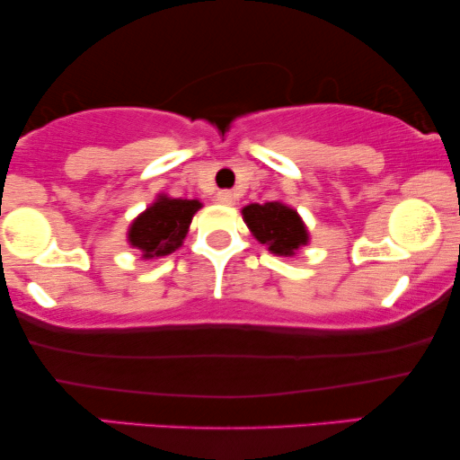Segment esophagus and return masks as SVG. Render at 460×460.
<instances>
[{
  "mask_svg": "<svg viewBox=\"0 0 460 460\" xmlns=\"http://www.w3.org/2000/svg\"><path fill=\"white\" fill-rule=\"evenodd\" d=\"M217 203L232 205V203H234V194H232L230 190H219L217 192Z\"/></svg>",
  "mask_w": 460,
  "mask_h": 460,
  "instance_id": "esophagus-1",
  "label": "esophagus"
}]
</instances>
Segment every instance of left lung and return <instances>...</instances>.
<instances>
[{"mask_svg": "<svg viewBox=\"0 0 460 460\" xmlns=\"http://www.w3.org/2000/svg\"><path fill=\"white\" fill-rule=\"evenodd\" d=\"M243 219L257 241L276 255L291 257L310 241L297 211L280 200L263 205L251 203L243 209Z\"/></svg>", "mask_w": 460, "mask_h": 460, "instance_id": "obj_1", "label": "left lung"}]
</instances>
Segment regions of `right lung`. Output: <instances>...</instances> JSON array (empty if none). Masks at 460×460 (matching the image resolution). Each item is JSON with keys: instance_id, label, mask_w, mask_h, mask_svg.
<instances>
[{"instance_id": "add662e5", "label": "right lung", "mask_w": 460, "mask_h": 460, "mask_svg": "<svg viewBox=\"0 0 460 460\" xmlns=\"http://www.w3.org/2000/svg\"><path fill=\"white\" fill-rule=\"evenodd\" d=\"M200 207L203 205L194 199H172L161 194L131 222L128 241L131 247L140 251L144 260L173 253L184 243L194 213Z\"/></svg>"}]
</instances>
